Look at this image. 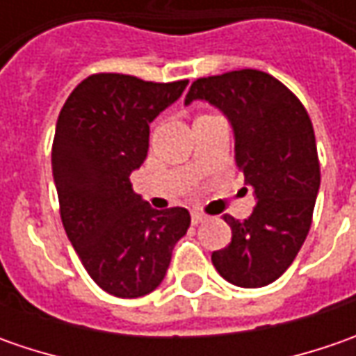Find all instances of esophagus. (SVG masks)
<instances>
[{
  "label": "esophagus",
  "mask_w": 356,
  "mask_h": 356,
  "mask_svg": "<svg viewBox=\"0 0 356 356\" xmlns=\"http://www.w3.org/2000/svg\"><path fill=\"white\" fill-rule=\"evenodd\" d=\"M204 220H206V216H204V213L192 212V224H194V226H198V224H202Z\"/></svg>",
  "instance_id": "obj_1"
}]
</instances>
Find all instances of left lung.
Masks as SVG:
<instances>
[{
    "instance_id": "8db88e82",
    "label": "left lung",
    "mask_w": 356,
    "mask_h": 356,
    "mask_svg": "<svg viewBox=\"0 0 356 356\" xmlns=\"http://www.w3.org/2000/svg\"><path fill=\"white\" fill-rule=\"evenodd\" d=\"M194 101L226 115L236 164L257 200L243 222L224 216L232 241L212 253L213 267L238 287L269 285L293 264L311 227L321 184L311 118L283 83L255 69L194 81L184 103Z\"/></svg>"
}]
</instances>
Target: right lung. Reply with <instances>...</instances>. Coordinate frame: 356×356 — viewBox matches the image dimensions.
I'll list each match as a JSON object with an SVG mask.
<instances>
[{
	"mask_svg": "<svg viewBox=\"0 0 356 356\" xmlns=\"http://www.w3.org/2000/svg\"><path fill=\"white\" fill-rule=\"evenodd\" d=\"M186 85L90 75L57 118L51 166L63 227L92 281L115 297L154 291L190 227L186 208L154 210L130 184L148 154V124Z\"/></svg>",
	"mask_w": 356,
	"mask_h": 356,
	"instance_id": "add662e5",
	"label": "right lung"
}]
</instances>
